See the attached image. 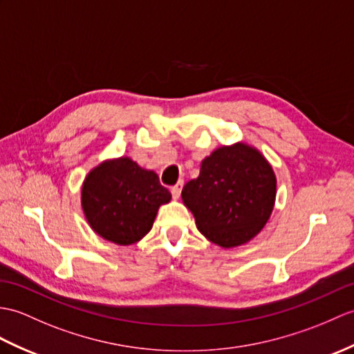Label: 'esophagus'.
<instances>
[{
  "instance_id": "34e87169",
  "label": "esophagus",
  "mask_w": 354,
  "mask_h": 354,
  "mask_svg": "<svg viewBox=\"0 0 354 354\" xmlns=\"http://www.w3.org/2000/svg\"><path fill=\"white\" fill-rule=\"evenodd\" d=\"M183 185H184V180H179L178 184H175L174 187L170 188V192H171V196L175 197V199H178V197L180 196V192H183Z\"/></svg>"
}]
</instances>
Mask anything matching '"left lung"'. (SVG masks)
<instances>
[{"mask_svg": "<svg viewBox=\"0 0 354 354\" xmlns=\"http://www.w3.org/2000/svg\"><path fill=\"white\" fill-rule=\"evenodd\" d=\"M276 176L266 158L245 145L225 146L203 160L199 178L183 188L197 229L221 248L248 243L273 211Z\"/></svg>", "mask_w": 354, "mask_h": 354, "instance_id": "left-lung-1", "label": "left lung"}]
</instances>
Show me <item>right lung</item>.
Wrapping results in <instances>:
<instances>
[{
    "instance_id": "right-lung-1",
    "label": "right lung",
    "mask_w": 354,
    "mask_h": 354,
    "mask_svg": "<svg viewBox=\"0 0 354 354\" xmlns=\"http://www.w3.org/2000/svg\"><path fill=\"white\" fill-rule=\"evenodd\" d=\"M170 192L155 171L145 170L129 158L106 161L87 175L81 202L88 225L96 234L116 244L137 243L151 231L160 205Z\"/></svg>"
}]
</instances>
